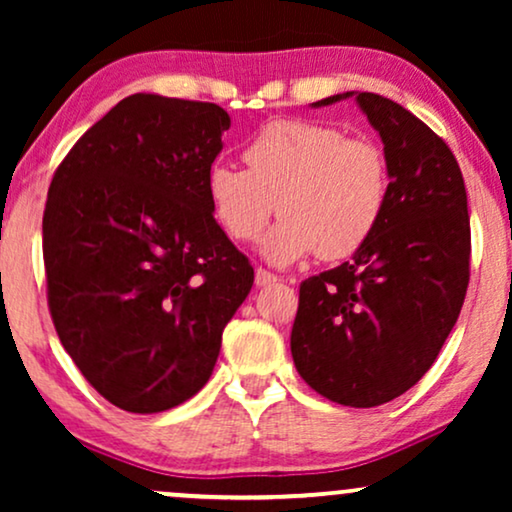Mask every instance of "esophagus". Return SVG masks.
I'll return each mask as SVG.
<instances>
[{
    "instance_id": "esophagus-1",
    "label": "esophagus",
    "mask_w": 512,
    "mask_h": 512,
    "mask_svg": "<svg viewBox=\"0 0 512 512\" xmlns=\"http://www.w3.org/2000/svg\"><path fill=\"white\" fill-rule=\"evenodd\" d=\"M275 282H277V275H272V272L265 268H256V286H268Z\"/></svg>"
}]
</instances>
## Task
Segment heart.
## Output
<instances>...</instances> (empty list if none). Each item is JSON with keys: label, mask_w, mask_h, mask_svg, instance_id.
<instances>
[{"label": "heart", "mask_w": 512, "mask_h": 512, "mask_svg": "<svg viewBox=\"0 0 512 512\" xmlns=\"http://www.w3.org/2000/svg\"><path fill=\"white\" fill-rule=\"evenodd\" d=\"M247 170L214 165L207 198L214 219L237 242H256L277 212L284 219L263 242L275 265L319 251L338 261L359 251L389 202V160L366 137L335 125L282 118L263 125L242 151Z\"/></svg>", "instance_id": "b5f03b06"}]
</instances>
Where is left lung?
Returning <instances> with one entry per match:
<instances>
[{
    "label": "left lung",
    "instance_id": "left-lung-1",
    "mask_svg": "<svg viewBox=\"0 0 512 512\" xmlns=\"http://www.w3.org/2000/svg\"><path fill=\"white\" fill-rule=\"evenodd\" d=\"M356 97L389 160V202L352 261L300 284L291 328L298 373L328 401L375 408L422 380L457 324L468 289L471 219L459 163L401 104Z\"/></svg>",
    "mask_w": 512,
    "mask_h": 512
}]
</instances>
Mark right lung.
Wrapping results in <instances>:
<instances>
[{"label":"right lung","mask_w":512,"mask_h":512,"mask_svg":"<svg viewBox=\"0 0 512 512\" xmlns=\"http://www.w3.org/2000/svg\"><path fill=\"white\" fill-rule=\"evenodd\" d=\"M228 128L219 104L137 93L53 174L48 310L76 368L121 410L151 415L198 394L254 284L207 198Z\"/></svg>","instance_id":"obj_1"}]
</instances>
